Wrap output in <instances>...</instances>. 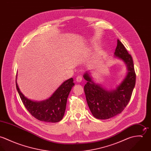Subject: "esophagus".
Instances as JSON below:
<instances>
[{
	"label": "esophagus",
	"instance_id": "1",
	"mask_svg": "<svg viewBox=\"0 0 151 151\" xmlns=\"http://www.w3.org/2000/svg\"><path fill=\"white\" fill-rule=\"evenodd\" d=\"M82 80H83V78H82L81 76H77V78H76V81L77 83H80V82H81Z\"/></svg>",
	"mask_w": 151,
	"mask_h": 151
}]
</instances>
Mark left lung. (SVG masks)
<instances>
[{
  "instance_id": "obj_1",
  "label": "left lung",
  "mask_w": 151,
  "mask_h": 151,
  "mask_svg": "<svg viewBox=\"0 0 151 151\" xmlns=\"http://www.w3.org/2000/svg\"><path fill=\"white\" fill-rule=\"evenodd\" d=\"M114 55L125 63L128 70L126 77L116 89L106 90L92 81L89 73L84 75L87 81L84 86L86 102L93 116L98 119H108L122 113L129 104L135 85L132 58L119 40Z\"/></svg>"
}]
</instances>
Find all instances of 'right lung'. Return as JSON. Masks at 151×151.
Returning <instances> with one entry per match:
<instances>
[{"instance_id": "obj_1", "label": "right lung", "mask_w": 151, "mask_h": 151, "mask_svg": "<svg viewBox=\"0 0 151 151\" xmlns=\"http://www.w3.org/2000/svg\"><path fill=\"white\" fill-rule=\"evenodd\" d=\"M16 88L24 106L29 113L38 120L56 123L60 121L65 114L68 96L74 86L72 78L65 81L49 99L41 102H34L24 96L17 81Z\"/></svg>"}]
</instances>
